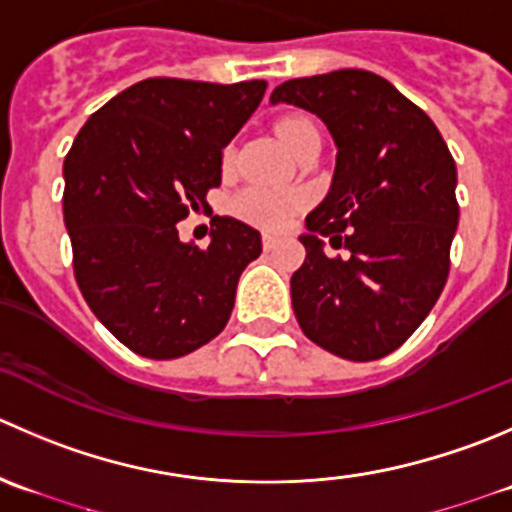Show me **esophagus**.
Masks as SVG:
<instances>
[{
  "label": "esophagus",
  "mask_w": 512,
  "mask_h": 512,
  "mask_svg": "<svg viewBox=\"0 0 512 512\" xmlns=\"http://www.w3.org/2000/svg\"><path fill=\"white\" fill-rule=\"evenodd\" d=\"M277 242H280V240H277L275 235H262V247H265L267 252H270V250H275V247H277Z\"/></svg>",
  "instance_id": "esophagus-1"
}]
</instances>
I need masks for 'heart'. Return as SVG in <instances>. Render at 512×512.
<instances>
[{"label": "heart", "instance_id": "obj_1", "mask_svg": "<svg viewBox=\"0 0 512 512\" xmlns=\"http://www.w3.org/2000/svg\"><path fill=\"white\" fill-rule=\"evenodd\" d=\"M310 127H315V124L305 114H285V117L277 119L275 132L285 142L287 150H292L297 137L305 130H310ZM225 160H230V152L225 155ZM300 207V195L270 190V187H247V190L237 192L230 202L232 215L255 227H265V230H282V227H287V222L292 220V215Z\"/></svg>", "mask_w": 512, "mask_h": 512}]
</instances>
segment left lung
Segmentation results:
<instances>
[{"mask_svg": "<svg viewBox=\"0 0 512 512\" xmlns=\"http://www.w3.org/2000/svg\"><path fill=\"white\" fill-rule=\"evenodd\" d=\"M270 99L315 112L337 145L332 187L305 217L307 255L290 280L297 322L342 360H380L448 282L460 217L453 155L418 104L365 69L290 79ZM320 236L351 255L327 258Z\"/></svg>", "mask_w": 512, "mask_h": 512, "instance_id": "obj_1", "label": "left lung"}]
</instances>
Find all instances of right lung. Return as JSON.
Listing matches in <instances>:
<instances>
[{"label":"right lung","mask_w":512,"mask_h":512,"mask_svg":"<svg viewBox=\"0 0 512 512\" xmlns=\"http://www.w3.org/2000/svg\"><path fill=\"white\" fill-rule=\"evenodd\" d=\"M265 89V79H142L99 107L64 157L74 277L97 320L137 355H190L230 320L260 232L212 217L202 250L180 242L177 222L207 207L222 150Z\"/></svg>","instance_id":"1"}]
</instances>
